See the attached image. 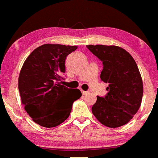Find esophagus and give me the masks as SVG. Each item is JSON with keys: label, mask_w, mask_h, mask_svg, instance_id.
<instances>
[{"label": "esophagus", "mask_w": 158, "mask_h": 158, "mask_svg": "<svg viewBox=\"0 0 158 158\" xmlns=\"http://www.w3.org/2000/svg\"><path fill=\"white\" fill-rule=\"evenodd\" d=\"M81 92H82V95H85V94H87L88 93V92H85V91H83V90H81Z\"/></svg>", "instance_id": "34e87169"}]
</instances>
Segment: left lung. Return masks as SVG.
<instances>
[{"label": "left lung", "mask_w": 158, "mask_h": 158, "mask_svg": "<svg viewBox=\"0 0 158 158\" xmlns=\"http://www.w3.org/2000/svg\"><path fill=\"white\" fill-rule=\"evenodd\" d=\"M103 63L101 81L108 83L107 95L97 96L92 111L96 119L110 128L128 123L139 110L143 95V82L135 60L115 45H86Z\"/></svg>", "instance_id": "left-lung-1"}]
</instances>
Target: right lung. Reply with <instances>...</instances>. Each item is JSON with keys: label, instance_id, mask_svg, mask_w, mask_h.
<instances>
[{"label": "right lung", "instance_id": "obj_1", "mask_svg": "<svg viewBox=\"0 0 158 158\" xmlns=\"http://www.w3.org/2000/svg\"><path fill=\"white\" fill-rule=\"evenodd\" d=\"M77 46L45 44L26 58L18 80L21 101L35 123L55 127L69 117L73 103L82 96L78 89L60 85L68 54Z\"/></svg>", "mask_w": 158, "mask_h": 158}]
</instances>
